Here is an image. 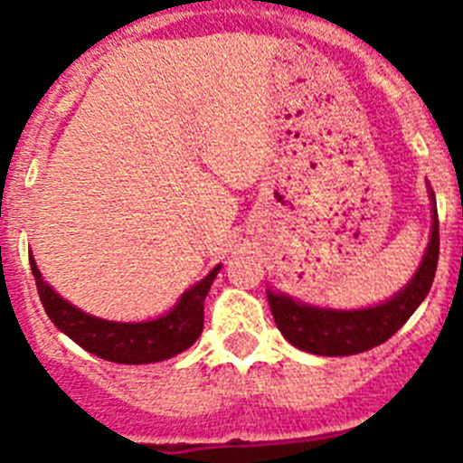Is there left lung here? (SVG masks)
<instances>
[{"label": "left lung", "mask_w": 463, "mask_h": 463, "mask_svg": "<svg viewBox=\"0 0 463 463\" xmlns=\"http://www.w3.org/2000/svg\"><path fill=\"white\" fill-rule=\"evenodd\" d=\"M434 197V193H431ZM439 264V213L434 202V222L425 260L409 287L388 303L367 309H321L296 303L289 296L269 291L275 326L300 351L317 355H354L383 345L409 321L418 305L430 294Z\"/></svg>", "instance_id": "obj_1"}]
</instances>
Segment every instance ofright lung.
<instances>
[{"label":"right lung","mask_w":463,"mask_h":463,"mask_svg":"<svg viewBox=\"0 0 463 463\" xmlns=\"http://www.w3.org/2000/svg\"><path fill=\"white\" fill-rule=\"evenodd\" d=\"M29 264L52 324L89 354L121 364L158 363L193 346L203 328V300L220 270V266H215L202 282L185 291L169 315L144 324H117V321L84 315L78 307L66 303L43 282L33 260H29Z\"/></svg>","instance_id":"obj_1"}]
</instances>
